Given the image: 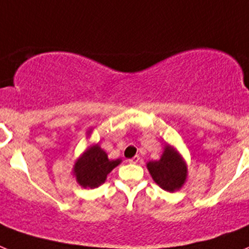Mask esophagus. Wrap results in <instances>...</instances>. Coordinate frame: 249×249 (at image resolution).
<instances>
[{
  "mask_svg": "<svg viewBox=\"0 0 249 249\" xmlns=\"http://www.w3.org/2000/svg\"><path fill=\"white\" fill-rule=\"evenodd\" d=\"M139 160H141V158H139L138 155H136V156H133V158H132V159H129L128 162H129V164H137V162H138Z\"/></svg>",
  "mask_w": 249,
  "mask_h": 249,
  "instance_id": "1",
  "label": "esophagus"
}]
</instances>
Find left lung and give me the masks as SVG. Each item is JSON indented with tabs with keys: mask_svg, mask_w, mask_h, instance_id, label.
<instances>
[{
	"mask_svg": "<svg viewBox=\"0 0 249 249\" xmlns=\"http://www.w3.org/2000/svg\"><path fill=\"white\" fill-rule=\"evenodd\" d=\"M156 184L167 192L178 191L187 178V165L178 151L167 144L160 160L146 164Z\"/></svg>",
	"mask_w": 249,
	"mask_h": 249,
	"instance_id": "obj_1",
	"label": "left lung"
}]
</instances>
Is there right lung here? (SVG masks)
I'll return each instance as SVG.
<instances>
[{
	"instance_id": "right-lung-1",
	"label": "right lung",
	"mask_w": 249,
	"mask_h": 249,
	"mask_svg": "<svg viewBox=\"0 0 249 249\" xmlns=\"http://www.w3.org/2000/svg\"><path fill=\"white\" fill-rule=\"evenodd\" d=\"M91 131H88V136ZM121 164V159L110 160L99 144L88 148L75 161L73 174L78 183L84 188H95L106 181L107 175Z\"/></svg>"
}]
</instances>
